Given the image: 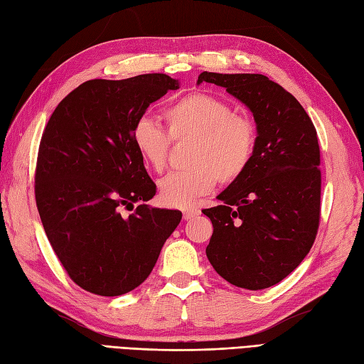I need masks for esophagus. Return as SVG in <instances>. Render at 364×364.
<instances>
[{
	"instance_id": "1",
	"label": "esophagus",
	"mask_w": 364,
	"mask_h": 364,
	"mask_svg": "<svg viewBox=\"0 0 364 364\" xmlns=\"http://www.w3.org/2000/svg\"><path fill=\"white\" fill-rule=\"evenodd\" d=\"M200 214V211L197 208H186V209H183V218L185 220H191V218H194L196 215H199Z\"/></svg>"
}]
</instances>
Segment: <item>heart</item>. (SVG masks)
I'll return each instance as SVG.
<instances>
[{"instance_id": "b5f03b06", "label": "heart", "mask_w": 364, "mask_h": 364, "mask_svg": "<svg viewBox=\"0 0 364 364\" xmlns=\"http://www.w3.org/2000/svg\"><path fill=\"white\" fill-rule=\"evenodd\" d=\"M167 132L149 117L132 127V142L153 171L167 165L171 141L193 139L186 162L190 167L171 171L159 181L164 205L183 208L218 185L238 181L253 159L258 132L253 119L234 112L226 102L205 92H193L162 111Z\"/></svg>"}]
</instances>
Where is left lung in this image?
I'll return each instance as SVG.
<instances>
[{"mask_svg":"<svg viewBox=\"0 0 364 364\" xmlns=\"http://www.w3.org/2000/svg\"><path fill=\"white\" fill-rule=\"evenodd\" d=\"M199 83L226 87L257 121V150L249 168L202 209L211 218L206 257L240 289L281 282L310 252L321 223V149L311 118L296 98L262 74L203 71Z\"/></svg>","mask_w":364,"mask_h":364,"instance_id":"8db88e82","label":"left lung"}]
</instances>
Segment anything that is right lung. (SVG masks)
Wrapping results in <instances>:
<instances>
[{"instance_id":"obj_1","label":"right lung","mask_w":364,"mask_h":364,"mask_svg":"<svg viewBox=\"0 0 364 364\" xmlns=\"http://www.w3.org/2000/svg\"><path fill=\"white\" fill-rule=\"evenodd\" d=\"M178 87L162 73L87 80L63 98L43 129L36 206L65 272L86 291L119 296L136 289L181 222L178 209L138 205L129 217L119 213L156 194L132 127L150 103Z\"/></svg>"}]
</instances>
